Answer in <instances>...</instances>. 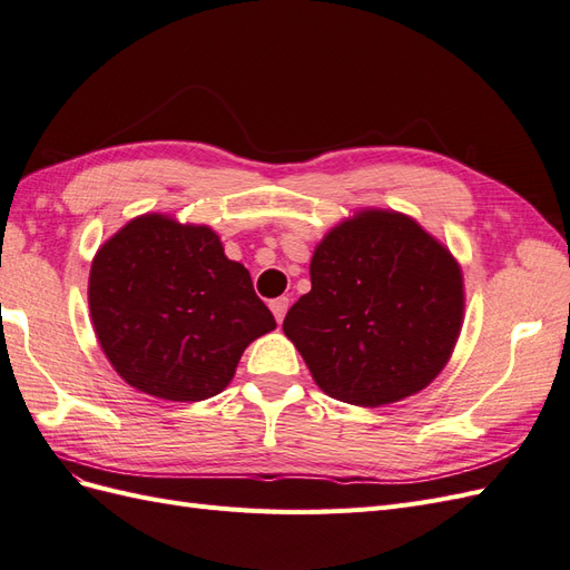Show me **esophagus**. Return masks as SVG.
I'll list each match as a JSON object with an SVG mask.
<instances>
[{
  "label": "esophagus",
  "instance_id": "34e87169",
  "mask_svg": "<svg viewBox=\"0 0 570 570\" xmlns=\"http://www.w3.org/2000/svg\"><path fill=\"white\" fill-rule=\"evenodd\" d=\"M287 308H289V299L287 297H278V299L271 302V312H273V316H275V321H278V323H283Z\"/></svg>",
  "mask_w": 570,
  "mask_h": 570
}]
</instances>
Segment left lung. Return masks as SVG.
I'll return each instance as SVG.
<instances>
[{
  "label": "left lung",
  "instance_id": "1",
  "mask_svg": "<svg viewBox=\"0 0 570 570\" xmlns=\"http://www.w3.org/2000/svg\"><path fill=\"white\" fill-rule=\"evenodd\" d=\"M312 292L283 321L316 385L333 400L383 406L428 387L463 323L456 258L416 220L364 209L327 233Z\"/></svg>",
  "mask_w": 570,
  "mask_h": 570
}]
</instances>
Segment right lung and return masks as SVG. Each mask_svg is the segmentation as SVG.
I'll list each match as a JSON object with an SVG mask.
<instances>
[{
	"mask_svg": "<svg viewBox=\"0 0 570 570\" xmlns=\"http://www.w3.org/2000/svg\"><path fill=\"white\" fill-rule=\"evenodd\" d=\"M88 302L116 373L168 402L226 390L247 344L275 327L218 235L161 214L132 218L99 247Z\"/></svg>",
	"mask_w": 570,
	"mask_h": 570,
	"instance_id": "right-lung-1",
	"label": "right lung"
}]
</instances>
